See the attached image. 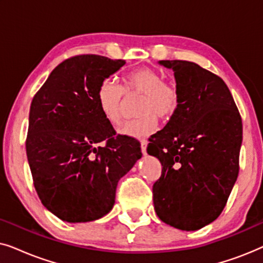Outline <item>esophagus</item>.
I'll return each mask as SVG.
<instances>
[{
  "label": "esophagus",
  "mask_w": 263,
  "mask_h": 263,
  "mask_svg": "<svg viewBox=\"0 0 263 263\" xmlns=\"http://www.w3.org/2000/svg\"><path fill=\"white\" fill-rule=\"evenodd\" d=\"M146 148H147V140L142 139L141 140V152H142V154H146Z\"/></svg>",
  "instance_id": "obj_1"
}]
</instances>
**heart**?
<instances>
[{
    "mask_svg": "<svg viewBox=\"0 0 263 263\" xmlns=\"http://www.w3.org/2000/svg\"><path fill=\"white\" fill-rule=\"evenodd\" d=\"M141 95L138 104V116L122 124L120 134L143 138L156 130L159 117L167 121L175 116L181 102L177 84L164 80L159 71L142 67L128 73L122 86L110 79L102 81L97 91V99L102 114L110 124L121 123L125 96Z\"/></svg>",
    "mask_w": 263,
    "mask_h": 263,
    "instance_id": "obj_1",
    "label": "heart"
}]
</instances>
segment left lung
I'll use <instances>...</instances> for the list:
<instances>
[{"label": "left lung", "mask_w": 263, "mask_h": 263, "mask_svg": "<svg viewBox=\"0 0 263 263\" xmlns=\"http://www.w3.org/2000/svg\"><path fill=\"white\" fill-rule=\"evenodd\" d=\"M160 64L174 69L181 102L147 147L163 166L154 210L166 224L195 231L221 214L238 177L242 117L220 77L189 61Z\"/></svg>", "instance_id": "1"}]
</instances>
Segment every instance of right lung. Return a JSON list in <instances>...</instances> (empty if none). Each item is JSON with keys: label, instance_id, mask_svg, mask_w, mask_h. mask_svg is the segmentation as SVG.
<instances>
[{"label": "right lung", "instance_id": "right-lung-1", "mask_svg": "<svg viewBox=\"0 0 263 263\" xmlns=\"http://www.w3.org/2000/svg\"><path fill=\"white\" fill-rule=\"evenodd\" d=\"M124 64L93 53L69 57L32 99L26 154L33 185L42 203L64 221L109 213L118 181L141 158L140 142L116 135L97 99L102 81Z\"/></svg>", "mask_w": 263, "mask_h": 263}]
</instances>
